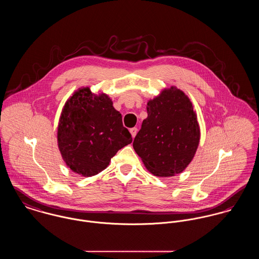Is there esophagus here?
<instances>
[{
    "instance_id": "esophagus-1",
    "label": "esophagus",
    "mask_w": 259,
    "mask_h": 259,
    "mask_svg": "<svg viewBox=\"0 0 259 259\" xmlns=\"http://www.w3.org/2000/svg\"><path fill=\"white\" fill-rule=\"evenodd\" d=\"M130 132H131V135H132V137H133V138H135V137L137 136V133H138V128H137V127H133V128H131V130H130Z\"/></svg>"
}]
</instances>
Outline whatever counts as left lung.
Segmentation results:
<instances>
[{
	"label": "left lung",
	"instance_id": "left-lung-1",
	"mask_svg": "<svg viewBox=\"0 0 259 259\" xmlns=\"http://www.w3.org/2000/svg\"><path fill=\"white\" fill-rule=\"evenodd\" d=\"M133 146L145 168L154 176L182 173L193 160L201 132L197 113L188 96L175 86L148 100Z\"/></svg>",
	"mask_w": 259,
	"mask_h": 259
}]
</instances>
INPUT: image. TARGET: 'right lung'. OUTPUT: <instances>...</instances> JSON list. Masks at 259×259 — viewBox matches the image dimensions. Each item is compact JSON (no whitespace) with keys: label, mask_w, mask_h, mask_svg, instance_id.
Here are the masks:
<instances>
[{"label":"right lung","mask_w":259,"mask_h":259,"mask_svg":"<svg viewBox=\"0 0 259 259\" xmlns=\"http://www.w3.org/2000/svg\"><path fill=\"white\" fill-rule=\"evenodd\" d=\"M133 141L109 95L81 87L64 104L57 125V144L71 170L91 177L106 169L118 149Z\"/></svg>","instance_id":"add662e5"}]
</instances>
